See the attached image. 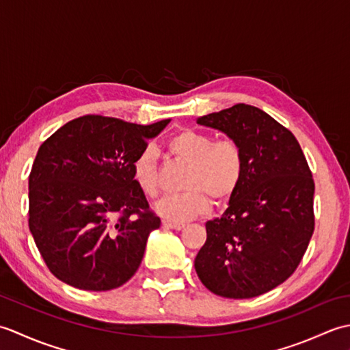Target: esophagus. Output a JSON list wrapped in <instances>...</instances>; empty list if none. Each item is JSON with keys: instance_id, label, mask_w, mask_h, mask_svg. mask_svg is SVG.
<instances>
[{"instance_id": "obj_1", "label": "esophagus", "mask_w": 350, "mask_h": 350, "mask_svg": "<svg viewBox=\"0 0 350 350\" xmlns=\"http://www.w3.org/2000/svg\"><path fill=\"white\" fill-rule=\"evenodd\" d=\"M162 224L168 227V228H174V230H182L185 228L183 222H173V221H162Z\"/></svg>"}]
</instances>
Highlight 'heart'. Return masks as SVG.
<instances>
[{"instance_id":"obj_1","label":"heart","mask_w":350,"mask_h":350,"mask_svg":"<svg viewBox=\"0 0 350 350\" xmlns=\"http://www.w3.org/2000/svg\"><path fill=\"white\" fill-rule=\"evenodd\" d=\"M168 152L188 165L182 194L165 196L154 204V212L165 221H191L209 209V198L222 203L232 197L243 176L241 146L232 138L213 139L211 133L182 129L167 141ZM132 179L146 197L159 192V173L150 148L141 150L133 159Z\"/></svg>"}]
</instances>
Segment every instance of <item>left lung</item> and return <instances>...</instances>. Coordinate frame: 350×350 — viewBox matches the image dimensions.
Masks as SVG:
<instances>
[{"label":"left lung","instance_id":"obj_1","mask_svg":"<svg viewBox=\"0 0 350 350\" xmlns=\"http://www.w3.org/2000/svg\"><path fill=\"white\" fill-rule=\"evenodd\" d=\"M197 123L241 146L243 176L226 212L206 222L196 272L222 298H254L284 282L307 251L313 176L293 133L260 108L237 103Z\"/></svg>","mask_w":350,"mask_h":350}]
</instances>
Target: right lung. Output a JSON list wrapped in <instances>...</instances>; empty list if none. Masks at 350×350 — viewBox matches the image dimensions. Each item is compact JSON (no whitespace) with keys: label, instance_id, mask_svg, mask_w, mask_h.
<instances>
[{"label":"right lung","instance_id":"1","mask_svg":"<svg viewBox=\"0 0 350 350\" xmlns=\"http://www.w3.org/2000/svg\"><path fill=\"white\" fill-rule=\"evenodd\" d=\"M170 122L141 126L84 116L39 147L28 179V226L58 280L105 292L137 272L148 234L161 219L148 211L131 165Z\"/></svg>","mask_w":350,"mask_h":350}]
</instances>
